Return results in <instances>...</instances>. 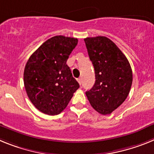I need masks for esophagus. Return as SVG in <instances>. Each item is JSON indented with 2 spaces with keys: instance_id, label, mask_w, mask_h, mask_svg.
<instances>
[{
  "instance_id": "1",
  "label": "esophagus",
  "mask_w": 154,
  "mask_h": 154,
  "mask_svg": "<svg viewBox=\"0 0 154 154\" xmlns=\"http://www.w3.org/2000/svg\"><path fill=\"white\" fill-rule=\"evenodd\" d=\"M77 81H78V83L80 85H81V84H82V77H79V78L77 79Z\"/></svg>"
}]
</instances>
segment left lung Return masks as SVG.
Instances as JSON below:
<instances>
[{
    "instance_id": "8db88e82",
    "label": "left lung",
    "mask_w": 154,
    "mask_h": 154,
    "mask_svg": "<svg viewBox=\"0 0 154 154\" xmlns=\"http://www.w3.org/2000/svg\"><path fill=\"white\" fill-rule=\"evenodd\" d=\"M92 62L95 83L86 95L101 115L111 114L124 102L130 91L133 72L129 60L117 45L105 36L85 38Z\"/></svg>"
}]
</instances>
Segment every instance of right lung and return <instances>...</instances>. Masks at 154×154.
<instances>
[{
    "label": "right lung",
    "mask_w": 154,
    "mask_h": 154,
    "mask_svg": "<svg viewBox=\"0 0 154 154\" xmlns=\"http://www.w3.org/2000/svg\"><path fill=\"white\" fill-rule=\"evenodd\" d=\"M77 42V38L63 35L52 37L40 45L26 63L25 91L31 102L44 114H60L80 87L66 64Z\"/></svg>",
    "instance_id": "1"
}]
</instances>
